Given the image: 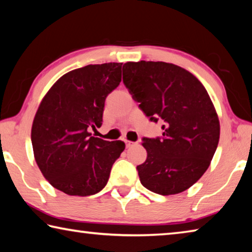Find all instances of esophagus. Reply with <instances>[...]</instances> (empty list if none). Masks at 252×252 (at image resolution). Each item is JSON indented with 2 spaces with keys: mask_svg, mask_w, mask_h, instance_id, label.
Returning a JSON list of instances; mask_svg holds the SVG:
<instances>
[{
  "mask_svg": "<svg viewBox=\"0 0 252 252\" xmlns=\"http://www.w3.org/2000/svg\"><path fill=\"white\" fill-rule=\"evenodd\" d=\"M126 147H127V148H130V147H133L134 144H136V142H132V141H126Z\"/></svg>",
  "mask_w": 252,
  "mask_h": 252,
  "instance_id": "obj_1",
  "label": "esophagus"
}]
</instances>
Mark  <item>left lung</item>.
<instances>
[{
    "label": "left lung",
    "instance_id": "8db88e82",
    "mask_svg": "<svg viewBox=\"0 0 252 252\" xmlns=\"http://www.w3.org/2000/svg\"><path fill=\"white\" fill-rule=\"evenodd\" d=\"M123 83L161 138H143L148 157L136 167L142 186L161 195L193 186L210 165L220 136L218 114L202 83L189 71L165 62H126Z\"/></svg>",
    "mask_w": 252,
    "mask_h": 252
}]
</instances>
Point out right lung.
Here are the masks:
<instances>
[{"label": "right lung", "instance_id": "1", "mask_svg": "<svg viewBox=\"0 0 252 252\" xmlns=\"http://www.w3.org/2000/svg\"><path fill=\"white\" fill-rule=\"evenodd\" d=\"M122 63L90 64L61 76L34 117V158L50 185L69 195L95 194L108 183L125 142L105 141L89 130L102 126L105 97L121 82Z\"/></svg>", "mask_w": 252, "mask_h": 252}]
</instances>
